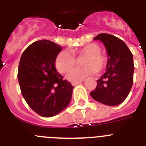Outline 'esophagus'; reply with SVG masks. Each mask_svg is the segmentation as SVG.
Wrapping results in <instances>:
<instances>
[{
	"instance_id": "esophagus-1",
	"label": "esophagus",
	"mask_w": 146,
	"mask_h": 146,
	"mask_svg": "<svg viewBox=\"0 0 146 146\" xmlns=\"http://www.w3.org/2000/svg\"><path fill=\"white\" fill-rule=\"evenodd\" d=\"M82 81H83V80H80V81H77V82H72V86H77V85H78V84H80Z\"/></svg>"
}]
</instances>
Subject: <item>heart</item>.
<instances>
[{"label":"heart","mask_w":146,"mask_h":146,"mask_svg":"<svg viewBox=\"0 0 146 146\" xmlns=\"http://www.w3.org/2000/svg\"><path fill=\"white\" fill-rule=\"evenodd\" d=\"M101 47L97 44L91 43L76 50L74 54L78 57L85 56L82 64L85 66L77 67L72 69L67 74V79L72 82L82 80L86 77L100 72L106 68L108 57L101 53ZM74 55L66 50L62 51L55 58V66L57 71L61 74L69 72L75 65Z\"/></svg>","instance_id":"b5f03b06"}]
</instances>
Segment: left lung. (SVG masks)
<instances>
[{
    "instance_id": "obj_1",
    "label": "left lung",
    "mask_w": 146,
    "mask_h": 146,
    "mask_svg": "<svg viewBox=\"0 0 146 146\" xmlns=\"http://www.w3.org/2000/svg\"><path fill=\"white\" fill-rule=\"evenodd\" d=\"M94 39L104 43L109 59L107 71L90 95L99 102L115 106L123 102L131 91L135 69L133 55L126 44L113 35L100 33Z\"/></svg>"
}]
</instances>
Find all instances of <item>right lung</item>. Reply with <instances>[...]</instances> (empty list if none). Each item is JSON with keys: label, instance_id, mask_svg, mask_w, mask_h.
<instances>
[{"label": "right lung", "instance_id": "1", "mask_svg": "<svg viewBox=\"0 0 146 146\" xmlns=\"http://www.w3.org/2000/svg\"><path fill=\"white\" fill-rule=\"evenodd\" d=\"M62 47L49 40H39L23 52L18 67L20 90L28 106L42 117H52L65 109L74 87L55 66Z\"/></svg>", "mask_w": 146, "mask_h": 146}]
</instances>
